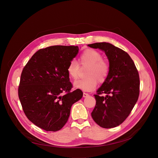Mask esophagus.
I'll list each match as a JSON object with an SVG mask.
<instances>
[{
  "label": "esophagus",
  "instance_id": "esophagus-1",
  "mask_svg": "<svg viewBox=\"0 0 158 158\" xmlns=\"http://www.w3.org/2000/svg\"><path fill=\"white\" fill-rule=\"evenodd\" d=\"M89 96V94L88 93H83V97L85 98H86L88 97Z\"/></svg>",
  "mask_w": 158,
  "mask_h": 158
}]
</instances>
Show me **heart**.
I'll return each instance as SVG.
<instances>
[{"instance_id":"heart-1","label":"heart","mask_w":158,"mask_h":158,"mask_svg":"<svg viewBox=\"0 0 158 158\" xmlns=\"http://www.w3.org/2000/svg\"><path fill=\"white\" fill-rule=\"evenodd\" d=\"M102 55L100 52L88 49L80 55L79 63L81 66H88L85 79H78L73 82V86L85 91H91L96 88L98 82L103 83L106 81L110 70L108 63L102 59ZM80 67L78 63L71 60L67 66V72L69 76L72 79L78 77Z\"/></svg>"}]
</instances>
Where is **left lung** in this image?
<instances>
[{
  "mask_svg": "<svg viewBox=\"0 0 158 158\" xmlns=\"http://www.w3.org/2000/svg\"><path fill=\"white\" fill-rule=\"evenodd\" d=\"M89 47L103 51L109 61V76L94 94L96 106L91 112L94 121L104 128L116 127L131 113L139 98V72L130 55L108 43H97ZM106 94V97L101 95Z\"/></svg>",
  "mask_w": 158,
  "mask_h": 158,
  "instance_id": "obj_1",
  "label": "left lung"
}]
</instances>
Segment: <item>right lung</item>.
Returning <instances> with one entry per match:
<instances>
[{
    "label": "right lung",
    "instance_id": "right-lung-1",
    "mask_svg": "<svg viewBox=\"0 0 158 158\" xmlns=\"http://www.w3.org/2000/svg\"><path fill=\"white\" fill-rule=\"evenodd\" d=\"M78 51V46H74L40 49L23 69L19 99L27 118L41 129L61 130L69 119L72 106L82 97L81 89L72 91L67 72L69 62Z\"/></svg>",
    "mask_w": 158,
    "mask_h": 158
}]
</instances>
